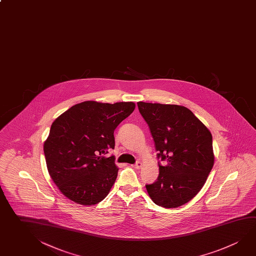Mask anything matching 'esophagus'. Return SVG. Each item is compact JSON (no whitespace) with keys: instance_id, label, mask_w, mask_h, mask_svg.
<instances>
[{"instance_id":"34e87169","label":"esophagus","mask_w":256,"mask_h":256,"mask_svg":"<svg viewBox=\"0 0 256 256\" xmlns=\"http://www.w3.org/2000/svg\"><path fill=\"white\" fill-rule=\"evenodd\" d=\"M131 166L134 168V169H140L143 166V164L141 162H136L134 164H132Z\"/></svg>"}]
</instances>
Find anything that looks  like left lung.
I'll return each instance as SVG.
<instances>
[{
    "mask_svg": "<svg viewBox=\"0 0 256 256\" xmlns=\"http://www.w3.org/2000/svg\"><path fill=\"white\" fill-rule=\"evenodd\" d=\"M148 123L159 166V176L146 185L149 197L166 208H178L197 195L214 166L212 134L188 108L174 104L138 102Z\"/></svg>",
    "mask_w": 256,
    "mask_h": 256,
    "instance_id": "obj_1",
    "label": "left lung"
}]
</instances>
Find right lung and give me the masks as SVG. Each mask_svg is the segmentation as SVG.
I'll return each mask as SVG.
<instances>
[{
    "instance_id": "1",
    "label": "right lung",
    "mask_w": 256,
    "mask_h": 256,
    "mask_svg": "<svg viewBox=\"0 0 256 256\" xmlns=\"http://www.w3.org/2000/svg\"><path fill=\"white\" fill-rule=\"evenodd\" d=\"M130 102L76 104L56 118L44 143L46 167L59 190L72 202L92 206L107 197L117 179L112 156L114 130L134 112Z\"/></svg>"
}]
</instances>
